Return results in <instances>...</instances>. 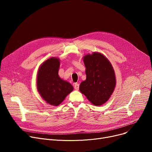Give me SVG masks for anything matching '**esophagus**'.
Returning a JSON list of instances; mask_svg holds the SVG:
<instances>
[{
  "label": "esophagus",
  "instance_id": "34e87169",
  "mask_svg": "<svg viewBox=\"0 0 152 152\" xmlns=\"http://www.w3.org/2000/svg\"><path fill=\"white\" fill-rule=\"evenodd\" d=\"M75 90H76V91H78L79 90V84H77V83H76L75 84Z\"/></svg>",
  "mask_w": 152,
  "mask_h": 152
}]
</instances>
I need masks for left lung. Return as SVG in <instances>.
Returning <instances> with one entry per match:
<instances>
[{"mask_svg": "<svg viewBox=\"0 0 152 152\" xmlns=\"http://www.w3.org/2000/svg\"><path fill=\"white\" fill-rule=\"evenodd\" d=\"M86 79L79 86V91L95 106L104 104L110 98L116 86L115 71L105 55L93 52L83 57Z\"/></svg>", "mask_w": 152, "mask_h": 152, "instance_id": "1", "label": "left lung"}]
</instances>
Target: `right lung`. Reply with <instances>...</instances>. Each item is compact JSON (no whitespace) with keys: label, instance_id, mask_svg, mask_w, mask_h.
Wrapping results in <instances>:
<instances>
[{"label":"right lung","instance_id":"add662e5","mask_svg":"<svg viewBox=\"0 0 152 152\" xmlns=\"http://www.w3.org/2000/svg\"><path fill=\"white\" fill-rule=\"evenodd\" d=\"M60 59L51 57L39 66L37 75V89L41 97L50 105L57 107L73 91L69 83L58 75Z\"/></svg>","mask_w":152,"mask_h":152}]
</instances>
